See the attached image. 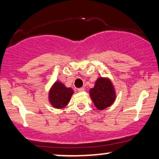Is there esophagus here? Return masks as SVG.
I'll return each mask as SVG.
<instances>
[{
    "mask_svg": "<svg viewBox=\"0 0 159 159\" xmlns=\"http://www.w3.org/2000/svg\"><path fill=\"white\" fill-rule=\"evenodd\" d=\"M78 92H83V91H84V88H78Z\"/></svg>",
    "mask_w": 159,
    "mask_h": 159,
    "instance_id": "obj_1",
    "label": "esophagus"
}]
</instances>
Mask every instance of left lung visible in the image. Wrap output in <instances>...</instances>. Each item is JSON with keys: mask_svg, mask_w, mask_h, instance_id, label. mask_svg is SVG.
<instances>
[{"mask_svg": "<svg viewBox=\"0 0 159 159\" xmlns=\"http://www.w3.org/2000/svg\"><path fill=\"white\" fill-rule=\"evenodd\" d=\"M90 96L94 105L99 110L110 106L116 97L111 81L105 78H99L97 80L94 88L90 90Z\"/></svg>", "mask_w": 159, "mask_h": 159, "instance_id": "obj_1", "label": "left lung"}]
</instances>
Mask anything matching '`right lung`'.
I'll return each instance as SVG.
<instances>
[{"label":"right lung","instance_id":"obj_1","mask_svg":"<svg viewBox=\"0 0 159 159\" xmlns=\"http://www.w3.org/2000/svg\"><path fill=\"white\" fill-rule=\"evenodd\" d=\"M74 92L71 88H66L63 84L56 81L49 92V100L56 109L66 107Z\"/></svg>","mask_w":159,"mask_h":159}]
</instances>
